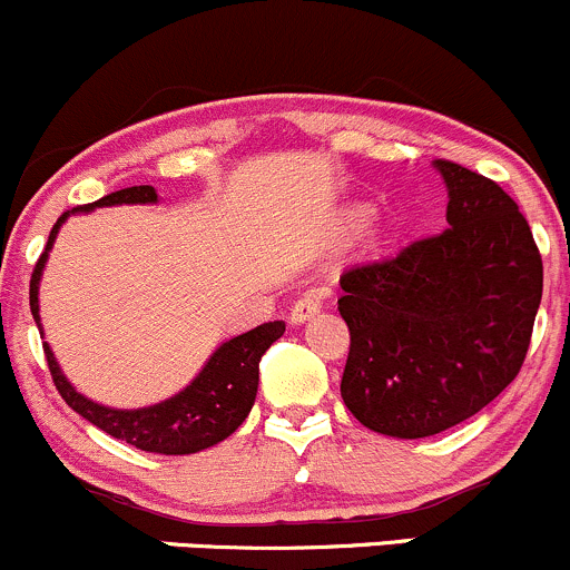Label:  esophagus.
<instances>
[{
    "mask_svg": "<svg viewBox=\"0 0 570 570\" xmlns=\"http://www.w3.org/2000/svg\"><path fill=\"white\" fill-rule=\"evenodd\" d=\"M317 312H321V296H317V293H304V296L298 298L296 304H293L291 323H293V326H302V323L312 321Z\"/></svg>",
    "mask_w": 570,
    "mask_h": 570,
    "instance_id": "1",
    "label": "esophagus"
}]
</instances>
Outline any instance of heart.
Returning <instances> with one entry per match:
<instances>
[{
    "instance_id": "obj_1",
    "label": "heart",
    "mask_w": 570,
    "mask_h": 570,
    "mask_svg": "<svg viewBox=\"0 0 570 570\" xmlns=\"http://www.w3.org/2000/svg\"><path fill=\"white\" fill-rule=\"evenodd\" d=\"M366 223H370V212H366V209H358V212H353L351 217H347V225H351V230H353V234H358V230L364 228Z\"/></svg>"
}]
</instances>
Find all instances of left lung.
<instances>
[{"instance_id": "1", "label": "left lung", "mask_w": 570, "mask_h": 570, "mask_svg": "<svg viewBox=\"0 0 570 570\" xmlns=\"http://www.w3.org/2000/svg\"><path fill=\"white\" fill-rule=\"evenodd\" d=\"M432 165L449 189L443 234L340 279L342 400L366 430L400 440L462 424L519 375L543 291L511 195L456 163Z\"/></svg>"}]
</instances>
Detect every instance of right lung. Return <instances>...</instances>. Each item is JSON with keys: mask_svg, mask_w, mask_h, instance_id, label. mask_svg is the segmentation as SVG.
I'll return each mask as SVG.
<instances>
[{"mask_svg": "<svg viewBox=\"0 0 570 570\" xmlns=\"http://www.w3.org/2000/svg\"><path fill=\"white\" fill-rule=\"evenodd\" d=\"M125 204H160V195L151 185L125 187L119 193L95 200V204L76 206V209L65 212L57 219L51 236H48L46 253L40 255L32 283H29V307H32L40 336H46L40 323V279L62 225L72 214H89L102 209V206ZM283 334L285 323L272 321L255 326L253 332L230 336L223 345L214 347L212 356L206 358L198 375L185 389L176 391L168 400L146 407H108L89 400V396H83L76 385L67 381L51 345L42 342V347H46L48 370H51L53 383H57L62 400L78 415H83L89 424H95L97 430L108 432L116 440L136 445L140 451H149V454L185 456L223 443L225 438H230L244 424V419H247L249 410L255 405V394H258V361L268 351V345L277 342Z\"/></svg>", "mask_w": 570, "mask_h": 570, "instance_id": "right-lung-1", "label": "right lung"}]
</instances>
